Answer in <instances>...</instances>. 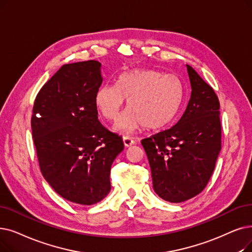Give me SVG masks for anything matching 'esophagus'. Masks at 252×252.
Returning a JSON list of instances; mask_svg holds the SVG:
<instances>
[{"instance_id":"obj_1","label":"esophagus","mask_w":252,"mask_h":252,"mask_svg":"<svg viewBox=\"0 0 252 252\" xmlns=\"http://www.w3.org/2000/svg\"><path fill=\"white\" fill-rule=\"evenodd\" d=\"M134 143H135V141L130 137H124V144L126 147L132 146V145H134Z\"/></svg>"}]
</instances>
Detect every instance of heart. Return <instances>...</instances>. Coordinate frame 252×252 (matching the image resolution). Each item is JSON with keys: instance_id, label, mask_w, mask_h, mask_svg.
<instances>
[{"instance_id": "obj_1", "label": "heart", "mask_w": 252, "mask_h": 252, "mask_svg": "<svg viewBox=\"0 0 252 252\" xmlns=\"http://www.w3.org/2000/svg\"><path fill=\"white\" fill-rule=\"evenodd\" d=\"M183 87L174 75L156 70L136 69L122 74L117 84L102 85L95 94V106L108 122H115L127 101V112L115 129L132 134L144 126L153 130L167 126L178 113Z\"/></svg>"}]
</instances>
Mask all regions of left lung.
I'll use <instances>...</instances> for the list:
<instances>
[{
    "label": "left lung",
    "mask_w": 252,
    "mask_h": 252,
    "mask_svg": "<svg viewBox=\"0 0 252 252\" xmlns=\"http://www.w3.org/2000/svg\"><path fill=\"white\" fill-rule=\"evenodd\" d=\"M187 69L191 94L183 115L171 128L141 141L153 189L171 203L188 201L203 191L221 149L218 97L190 65Z\"/></svg>",
    "instance_id": "obj_1"
}]
</instances>
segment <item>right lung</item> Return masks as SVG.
<instances>
[{
	"label": "right lung",
	"instance_id": "1",
	"mask_svg": "<svg viewBox=\"0 0 252 252\" xmlns=\"http://www.w3.org/2000/svg\"><path fill=\"white\" fill-rule=\"evenodd\" d=\"M101 65L93 60L63 64L38 93L31 119L42 175L63 199L80 205L109 193L111 165L125 148L123 137L97 119Z\"/></svg>",
	"mask_w": 252,
	"mask_h": 252
}]
</instances>
